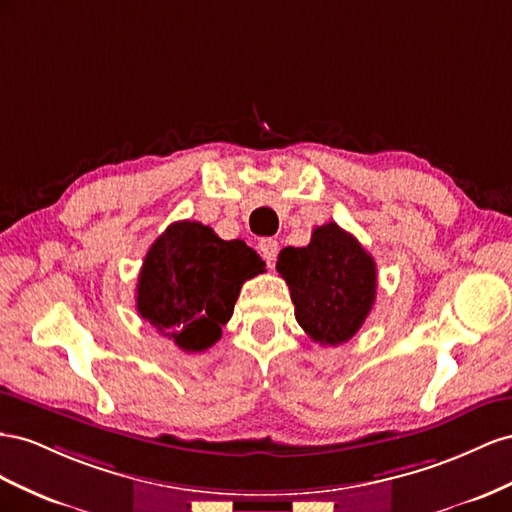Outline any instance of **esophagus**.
I'll list each match as a JSON object with an SVG mask.
<instances>
[{"instance_id":"esophagus-1","label":"esophagus","mask_w":512,"mask_h":512,"mask_svg":"<svg viewBox=\"0 0 512 512\" xmlns=\"http://www.w3.org/2000/svg\"><path fill=\"white\" fill-rule=\"evenodd\" d=\"M259 253L264 255V259L268 261V266H274L276 255H279V242L272 238H264L259 242Z\"/></svg>"}]
</instances>
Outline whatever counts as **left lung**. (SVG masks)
<instances>
[{
	"mask_svg": "<svg viewBox=\"0 0 512 512\" xmlns=\"http://www.w3.org/2000/svg\"><path fill=\"white\" fill-rule=\"evenodd\" d=\"M276 270L289 285L298 324L319 345L349 341L373 309L375 261L337 223L315 227L302 248H283Z\"/></svg>",
	"mask_w": 512,
	"mask_h": 512,
	"instance_id": "obj_1",
	"label": "left lung"
}]
</instances>
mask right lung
I'll return each mask as SVG.
<instances>
[{"label": "right lung", "instance_id": "right-lung-1", "mask_svg": "<svg viewBox=\"0 0 512 512\" xmlns=\"http://www.w3.org/2000/svg\"><path fill=\"white\" fill-rule=\"evenodd\" d=\"M264 268L242 240H221L197 221L171 223L143 259L137 311L184 352H203L221 339L242 283Z\"/></svg>", "mask_w": 512, "mask_h": 512}]
</instances>
